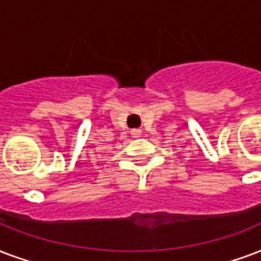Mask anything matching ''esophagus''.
<instances>
[{"mask_svg":"<svg viewBox=\"0 0 261 261\" xmlns=\"http://www.w3.org/2000/svg\"><path fill=\"white\" fill-rule=\"evenodd\" d=\"M133 134H134L135 137H138V135H139V131H138V130H134V131H133Z\"/></svg>","mask_w":261,"mask_h":261,"instance_id":"esophagus-1","label":"esophagus"}]
</instances>
